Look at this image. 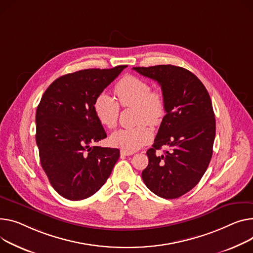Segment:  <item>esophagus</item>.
<instances>
[{
    "instance_id": "1",
    "label": "esophagus",
    "mask_w": 253,
    "mask_h": 253,
    "mask_svg": "<svg viewBox=\"0 0 253 253\" xmlns=\"http://www.w3.org/2000/svg\"><path fill=\"white\" fill-rule=\"evenodd\" d=\"M134 153L133 151H129V150H126V149H121V155L122 156H132Z\"/></svg>"
}]
</instances>
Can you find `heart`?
Segmentation results:
<instances>
[{
  "label": "heart",
  "instance_id": "obj_1",
  "mask_svg": "<svg viewBox=\"0 0 253 253\" xmlns=\"http://www.w3.org/2000/svg\"><path fill=\"white\" fill-rule=\"evenodd\" d=\"M117 100L107 92H100L93 104V111L99 123L107 128H114L119 119L120 107L134 108L133 122L137 125L121 128L110 136L112 145L129 151H134L148 143L153 132L145 124L158 125L166 114V104L163 94L151 91V86L145 80L127 75L115 85Z\"/></svg>",
  "mask_w": 253,
  "mask_h": 253
}]
</instances>
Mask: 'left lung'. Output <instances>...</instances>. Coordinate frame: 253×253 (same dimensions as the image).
Here are the masks:
<instances>
[{
  "mask_svg": "<svg viewBox=\"0 0 253 253\" xmlns=\"http://www.w3.org/2000/svg\"><path fill=\"white\" fill-rule=\"evenodd\" d=\"M156 80L166 104L148 165L141 176L147 188L160 197L173 199L190 191L206 173L212 156L215 119L205 85L192 72L173 65L134 67ZM170 149L163 155L156 150Z\"/></svg>",
  "mask_w": 253,
  "mask_h": 253,
  "instance_id": "1",
  "label": "left lung"
}]
</instances>
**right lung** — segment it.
Segmentation results:
<instances>
[{"label": "right lung", "mask_w": 253, "mask_h": 253, "mask_svg": "<svg viewBox=\"0 0 253 253\" xmlns=\"http://www.w3.org/2000/svg\"><path fill=\"white\" fill-rule=\"evenodd\" d=\"M126 67L63 75L47 87L38 106L36 140L41 164L53 188L67 199L93 195L120 157L118 148L90 145L107 137L95 117L94 100Z\"/></svg>", "instance_id": "right-lung-1"}]
</instances>
